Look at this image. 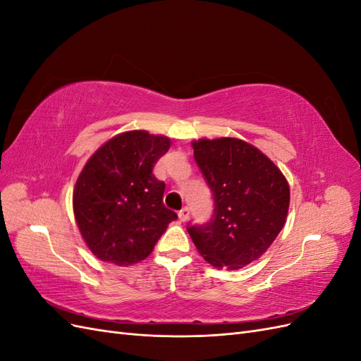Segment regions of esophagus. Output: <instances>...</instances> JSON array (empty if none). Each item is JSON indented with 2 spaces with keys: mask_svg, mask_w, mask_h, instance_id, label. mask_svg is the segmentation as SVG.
Instances as JSON below:
<instances>
[{
  "mask_svg": "<svg viewBox=\"0 0 361 361\" xmlns=\"http://www.w3.org/2000/svg\"><path fill=\"white\" fill-rule=\"evenodd\" d=\"M178 215H179V220L180 221H187L188 218H190V207L188 206L182 207V209L178 212Z\"/></svg>",
  "mask_w": 361,
  "mask_h": 361,
  "instance_id": "obj_1",
  "label": "esophagus"
}]
</instances>
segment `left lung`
Masks as SVG:
<instances>
[{
	"label": "left lung",
	"mask_w": 361,
	"mask_h": 361,
	"mask_svg": "<svg viewBox=\"0 0 361 361\" xmlns=\"http://www.w3.org/2000/svg\"><path fill=\"white\" fill-rule=\"evenodd\" d=\"M192 149L214 200L209 221L188 223L192 243L216 268L248 265L285 226L289 185L274 162L243 140H199Z\"/></svg>",
	"instance_id": "8db88e82"
}]
</instances>
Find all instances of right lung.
I'll use <instances>...</instances> for the list:
<instances>
[{"instance_id":"obj_1","label":"right lung","mask_w":361,"mask_h":361,"mask_svg":"<svg viewBox=\"0 0 361 361\" xmlns=\"http://www.w3.org/2000/svg\"><path fill=\"white\" fill-rule=\"evenodd\" d=\"M169 147L167 137L130 130L85 164L75 185L73 212L96 257L118 267L145 260L178 218L162 202L166 183L154 174Z\"/></svg>"}]
</instances>
